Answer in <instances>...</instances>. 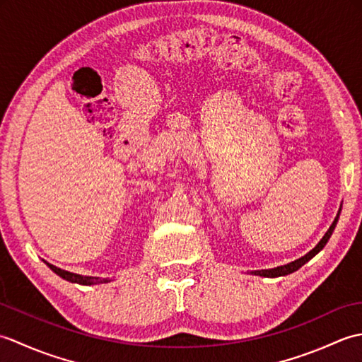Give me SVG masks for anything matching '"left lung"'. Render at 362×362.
<instances>
[{
  "instance_id": "obj_1",
  "label": "left lung",
  "mask_w": 362,
  "mask_h": 362,
  "mask_svg": "<svg viewBox=\"0 0 362 362\" xmlns=\"http://www.w3.org/2000/svg\"><path fill=\"white\" fill-rule=\"evenodd\" d=\"M339 213H341V210L337 211V216L334 218L333 224L329 226L328 232L324 235V238H322V240L319 241V244L316 245V247H314L313 250H310L308 253H306V255H303L302 258H298V259H296V261H292V263L284 264V266H279V267H274V269H261V271H253L252 274H253V275H259V276H267V279H275V276H284V275H288V274H292V272L298 271L300 267H302L305 263H308V261H310L313 257H316L317 253L325 247V244L328 243L329 236L333 235V230H334V227H336V224H337V219H339Z\"/></svg>"
}]
</instances>
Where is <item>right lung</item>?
<instances>
[{"mask_svg":"<svg viewBox=\"0 0 362 362\" xmlns=\"http://www.w3.org/2000/svg\"><path fill=\"white\" fill-rule=\"evenodd\" d=\"M49 266L51 271L56 272L59 276H62L64 280L66 281H71V283H78V284H99V283H109V279H99V276H87V275H79V274H73V272H68L64 271V269H59L56 266H52L49 263H46Z\"/></svg>","mask_w":362,"mask_h":362,"instance_id":"right-lung-1","label":"right lung"}]
</instances>
